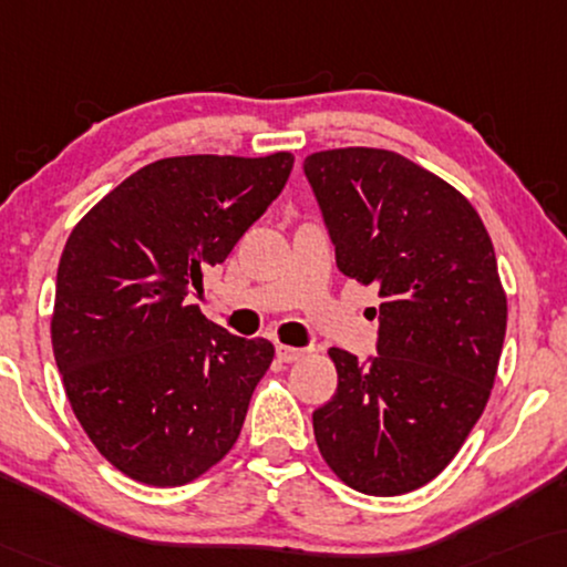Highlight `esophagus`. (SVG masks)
<instances>
[{"instance_id":"1","label":"esophagus","mask_w":567,"mask_h":567,"mask_svg":"<svg viewBox=\"0 0 567 567\" xmlns=\"http://www.w3.org/2000/svg\"><path fill=\"white\" fill-rule=\"evenodd\" d=\"M308 349H300V347H287V344H277V357H280V362H298L300 357H306Z\"/></svg>"}]
</instances>
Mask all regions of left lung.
Returning a JSON list of instances; mask_svg holds the SVG:
<instances>
[{"instance_id": "left-lung-1", "label": "left lung", "mask_w": 567, "mask_h": 567, "mask_svg": "<svg viewBox=\"0 0 567 567\" xmlns=\"http://www.w3.org/2000/svg\"><path fill=\"white\" fill-rule=\"evenodd\" d=\"M337 267L380 287L378 354L329 349L339 385L313 411L326 465L367 496L434 481L491 398L506 292L481 215L452 185L385 148L302 162Z\"/></svg>"}]
</instances>
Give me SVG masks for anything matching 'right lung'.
<instances>
[{"instance_id": "add662e5", "label": "right lung", "mask_w": 567, "mask_h": 567, "mask_svg": "<svg viewBox=\"0 0 567 567\" xmlns=\"http://www.w3.org/2000/svg\"><path fill=\"white\" fill-rule=\"evenodd\" d=\"M295 156H172L143 166L63 246L53 357L74 416L133 481L185 485L226 457L275 357L189 306L282 193Z\"/></svg>"}]
</instances>
